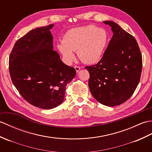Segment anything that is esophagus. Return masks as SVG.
Returning <instances> with one entry per match:
<instances>
[{"label": "esophagus", "mask_w": 152, "mask_h": 152, "mask_svg": "<svg viewBox=\"0 0 152 152\" xmlns=\"http://www.w3.org/2000/svg\"><path fill=\"white\" fill-rule=\"evenodd\" d=\"M74 68L75 69L77 73H78L79 72V70L80 69V67L79 66H75V67H74Z\"/></svg>", "instance_id": "esophagus-1"}]
</instances>
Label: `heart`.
I'll list each match as a JSON object with an SVG mask.
<instances>
[{"instance_id":"b5f03b06","label":"heart","mask_w":152,"mask_h":152,"mask_svg":"<svg viewBox=\"0 0 152 152\" xmlns=\"http://www.w3.org/2000/svg\"><path fill=\"white\" fill-rule=\"evenodd\" d=\"M108 42V34L102 28L94 25L72 28L57 45L59 51L67 60L74 58L73 51H77L80 61L87 64L98 62L102 58Z\"/></svg>"}]
</instances>
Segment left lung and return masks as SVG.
<instances>
[{"label": "left lung", "mask_w": 152, "mask_h": 152, "mask_svg": "<svg viewBox=\"0 0 152 152\" xmlns=\"http://www.w3.org/2000/svg\"><path fill=\"white\" fill-rule=\"evenodd\" d=\"M113 32L102 58L97 64L86 66L88 86L97 102L108 107L119 105L133 95L139 85L142 58L134 37L116 23L103 21Z\"/></svg>", "instance_id": "obj_1"}]
</instances>
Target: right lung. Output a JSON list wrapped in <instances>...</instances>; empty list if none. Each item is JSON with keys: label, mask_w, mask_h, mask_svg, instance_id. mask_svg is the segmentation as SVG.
I'll return each mask as SVG.
<instances>
[{"label": "right lung", "mask_w": 152, "mask_h": 152, "mask_svg": "<svg viewBox=\"0 0 152 152\" xmlns=\"http://www.w3.org/2000/svg\"><path fill=\"white\" fill-rule=\"evenodd\" d=\"M53 25L30 30L15 43L9 58L12 83L26 102L43 109L61 104L66 86L76 75L53 50Z\"/></svg>", "instance_id": "obj_1"}]
</instances>
